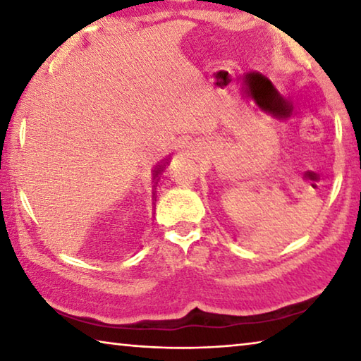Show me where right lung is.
Returning a JSON list of instances; mask_svg holds the SVG:
<instances>
[{
  "label": "right lung",
  "instance_id": "add662e5",
  "mask_svg": "<svg viewBox=\"0 0 361 361\" xmlns=\"http://www.w3.org/2000/svg\"><path fill=\"white\" fill-rule=\"evenodd\" d=\"M167 161H169V159H166V162H164V164H159V166H156V169L152 170V180H154V186L157 185V176L162 173V170H164V169H166V164H169Z\"/></svg>",
  "mask_w": 361,
  "mask_h": 361
}]
</instances>
